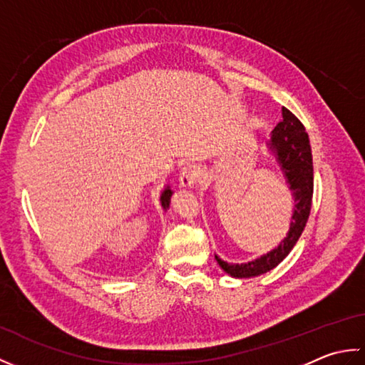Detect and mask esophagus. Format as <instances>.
I'll list each match as a JSON object with an SVG mask.
<instances>
[{"mask_svg":"<svg viewBox=\"0 0 365 365\" xmlns=\"http://www.w3.org/2000/svg\"><path fill=\"white\" fill-rule=\"evenodd\" d=\"M199 178H200V170L196 166L187 165L180 170V175H178V183H180L182 188L191 190L196 187Z\"/></svg>","mask_w":365,"mask_h":365,"instance_id":"esophagus-1","label":"esophagus"}]
</instances>
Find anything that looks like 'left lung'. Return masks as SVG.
<instances>
[{"instance_id":"8db88e82","label":"left lung","mask_w":365,"mask_h":365,"mask_svg":"<svg viewBox=\"0 0 365 365\" xmlns=\"http://www.w3.org/2000/svg\"><path fill=\"white\" fill-rule=\"evenodd\" d=\"M268 152L274 157L279 169L285 177L293 197L292 221L287 235L274 250L246 263H227L215 254V259L224 273L235 279H246L265 274L276 268L293 246L297 245L302 230L306 227L312 207L314 195V166L312 150L309 136L302 123L294 115L282 108V122H279L268 141Z\"/></svg>"}]
</instances>
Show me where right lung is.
<instances>
[{
    "instance_id": "1",
    "label": "right lung",
    "mask_w": 365,
    "mask_h": 365,
    "mask_svg": "<svg viewBox=\"0 0 365 365\" xmlns=\"http://www.w3.org/2000/svg\"><path fill=\"white\" fill-rule=\"evenodd\" d=\"M170 197H173V190H170V187H165V188H163L161 195H160V204H161L163 210H165V212L169 208Z\"/></svg>"
}]
</instances>
